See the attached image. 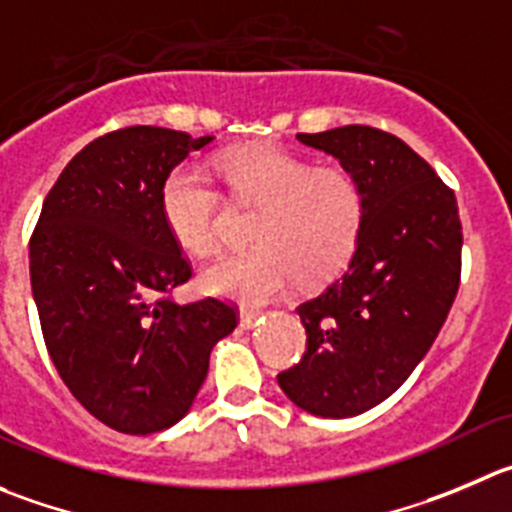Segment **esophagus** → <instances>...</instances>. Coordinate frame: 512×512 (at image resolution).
I'll list each match as a JSON object with an SVG mask.
<instances>
[{
	"label": "esophagus",
	"instance_id": "34e87169",
	"mask_svg": "<svg viewBox=\"0 0 512 512\" xmlns=\"http://www.w3.org/2000/svg\"><path fill=\"white\" fill-rule=\"evenodd\" d=\"M259 311H246L243 309L241 314H238V324H241V329H256L259 326Z\"/></svg>",
	"mask_w": 512,
	"mask_h": 512
}]
</instances>
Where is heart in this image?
<instances>
[{
	"mask_svg": "<svg viewBox=\"0 0 512 512\" xmlns=\"http://www.w3.org/2000/svg\"><path fill=\"white\" fill-rule=\"evenodd\" d=\"M233 201L259 206L246 248L203 271V289L261 306L296 279L316 284L352 259L367 198L344 165H314L274 143L236 145L213 160ZM221 193L196 165H178L160 186V216L173 241L198 259L221 248Z\"/></svg>",
	"mask_w": 512,
	"mask_h": 512,
	"instance_id": "1",
	"label": "heart"
}]
</instances>
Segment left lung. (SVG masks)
<instances>
[{
  "label": "left lung",
  "mask_w": 512,
  "mask_h": 512,
  "mask_svg": "<svg viewBox=\"0 0 512 512\" xmlns=\"http://www.w3.org/2000/svg\"><path fill=\"white\" fill-rule=\"evenodd\" d=\"M364 188L362 236L347 271L299 306L306 352L279 377L316 417L362 415L397 392L430 352L460 289L455 193L407 143L369 125L299 133Z\"/></svg>",
  "instance_id": "1"
}]
</instances>
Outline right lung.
<instances>
[{"label":"right lung","mask_w":512,"mask_h":512,"mask_svg":"<svg viewBox=\"0 0 512 512\" xmlns=\"http://www.w3.org/2000/svg\"><path fill=\"white\" fill-rule=\"evenodd\" d=\"M213 135L133 125L92 140L62 170L29 238L47 352L75 399L125 435L168 430L191 410L236 306L175 304L191 279L160 216L165 175Z\"/></svg>","instance_id":"right-lung-1"}]
</instances>
